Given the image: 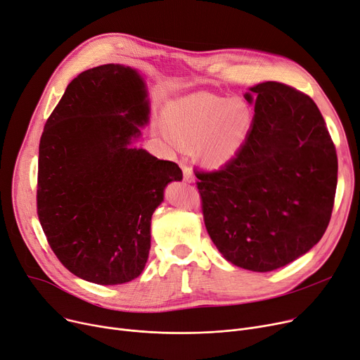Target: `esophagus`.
Returning a JSON list of instances; mask_svg holds the SVG:
<instances>
[{
    "label": "esophagus",
    "instance_id": "obj_1",
    "mask_svg": "<svg viewBox=\"0 0 360 360\" xmlns=\"http://www.w3.org/2000/svg\"><path fill=\"white\" fill-rule=\"evenodd\" d=\"M180 165H181V168H183V179H184V181H189V183L193 181V180H195V176H193V173H192L191 167L187 165V162H184V161H181Z\"/></svg>",
    "mask_w": 360,
    "mask_h": 360
}]
</instances>
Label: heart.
I'll return each mask as SVG.
<instances>
[{"mask_svg": "<svg viewBox=\"0 0 360 360\" xmlns=\"http://www.w3.org/2000/svg\"><path fill=\"white\" fill-rule=\"evenodd\" d=\"M165 126L180 142L202 141L200 155L205 162L221 165L243 146L252 127V114L242 101L195 95L167 110Z\"/></svg>", "mask_w": 360, "mask_h": 360, "instance_id": "b5f03b06", "label": "heart"}]
</instances>
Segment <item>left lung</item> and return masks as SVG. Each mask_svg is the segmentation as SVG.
Masks as SVG:
<instances>
[{
  "label": "left lung",
  "mask_w": 360,
  "mask_h": 360,
  "mask_svg": "<svg viewBox=\"0 0 360 360\" xmlns=\"http://www.w3.org/2000/svg\"><path fill=\"white\" fill-rule=\"evenodd\" d=\"M255 102L243 146L219 169L195 168L205 227L231 264L281 268L327 230L337 189V152L311 96L280 82L245 95Z\"/></svg>",
  "instance_id": "1"
}]
</instances>
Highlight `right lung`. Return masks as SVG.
<instances>
[{
	"instance_id": "1",
	"label": "right lung",
	"mask_w": 360,
	"mask_h": 360,
	"mask_svg": "<svg viewBox=\"0 0 360 360\" xmlns=\"http://www.w3.org/2000/svg\"><path fill=\"white\" fill-rule=\"evenodd\" d=\"M138 72L120 64L75 77L48 117L38 160L37 210L48 245L79 278L123 284L139 277L150 218L180 167L129 148L148 122Z\"/></svg>"
}]
</instances>
